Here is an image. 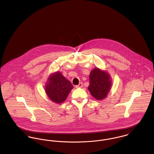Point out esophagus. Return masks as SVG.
I'll return each mask as SVG.
<instances>
[{
	"mask_svg": "<svg viewBox=\"0 0 154 154\" xmlns=\"http://www.w3.org/2000/svg\"><path fill=\"white\" fill-rule=\"evenodd\" d=\"M82 82H80L78 85H76L75 86V87L76 88H81V87H82Z\"/></svg>",
	"mask_w": 154,
	"mask_h": 154,
	"instance_id": "obj_1",
	"label": "esophagus"
}]
</instances>
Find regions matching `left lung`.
I'll return each instance as SVG.
<instances>
[{"label":"left lung","mask_w":154,"mask_h":154,"mask_svg":"<svg viewBox=\"0 0 154 154\" xmlns=\"http://www.w3.org/2000/svg\"><path fill=\"white\" fill-rule=\"evenodd\" d=\"M89 81L88 89L91 94L98 100L106 98L111 86L109 73L95 68L91 72Z\"/></svg>","instance_id":"obj_1"}]
</instances>
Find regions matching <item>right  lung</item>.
<instances>
[{
    "label": "right lung",
    "mask_w": 154,
    "mask_h": 154,
    "mask_svg": "<svg viewBox=\"0 0 154 154\" xmlns=\"http://www.w3.org/2000/svg\"><path fill=\"white\" fill-rule=\"evenodd\" d=\"M73 86L70 81L60 73L51 75L45 86V92L51 100L57 103L65 101Z\"/></svg>",
    "instance_id": "obj_1"
}]
</instances>
